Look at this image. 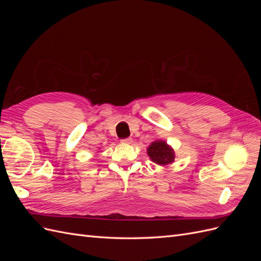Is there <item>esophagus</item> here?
<instances>
[{"instance_id": "34e87169", "label": "esophagus", "mask_w": 261, "mask_h": 261, "mask_svg": "<svg viewBox=\"0 0 261 261\" xmlns=\"http://www.w3.org/2000/svg\"><path fill=\"white\" fill-rule=\"evenodd\" d=\"M133 143V139L132 138H125V139H122V144H126V145H129Z\"/></svg>"}]
</instances>
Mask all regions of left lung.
<instances>
[{"instance_id": "obj_1", "label": "left lung", "mask_w": 261, "mask_h": 261, "mask_svg": "<svg viewBox=\"0 0 261 261\" xmlns=\"http://www.w3.org/2000/svg\"><path fill=\"white\" fill-rule=\"evenodd\" d=\"M147 154L150 160L161 167L173 163L175 159L174 150L168 145L167 141L161 139H156L149 145L147 148Z\"/></svg>"}]
</instances>
